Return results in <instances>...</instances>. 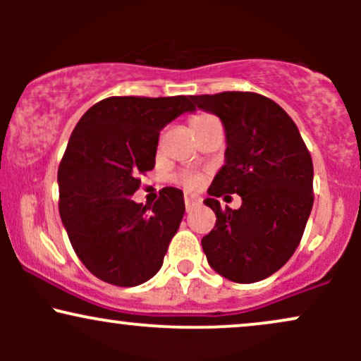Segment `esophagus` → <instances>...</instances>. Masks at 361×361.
Listing matches in <instances>:
<instances>
[{
    "mask_svg": "<svg viewBox=\"0 0 361 361\" xmlns=\"http://www.w3.org/2000/svg\"><path fill=\"white\" fill-rule=\"evenodd\" d=\"M197 197H192V195H185V207H186V210H190L192 209V207L197 204Z\"/></svg>",
    "mask_w": 361,
    "mask_h": 361,
    "instance_id": "obj_1",
    "label": "esophagus"
}]
</instances>
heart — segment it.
<instances>
[{"label": "heart", "instance_id": "b5f03b06", "mask_svg": "<svg viewBox=\"0 0 361 361\" xmlns=\"http://www.w3.org/2000/svg\"><path fill=\"white\" fill-rule=\"evenodd\" d=\"M212 118H215V117H212V115H209V114H197L190 118V127L195 128V127L202 126V123L209 122V120H212ZM175 181L178 185L185 186V188H188V190H197L198 186L204 183V175H202V173H197V171H183V173H180V175L175 176Z\"/></svg>", "mask_w": 361, "mask_h": 361}]
</instances>
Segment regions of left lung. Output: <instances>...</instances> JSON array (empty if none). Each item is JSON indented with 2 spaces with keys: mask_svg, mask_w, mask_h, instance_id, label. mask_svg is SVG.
<instances>
[{
  "mask_svg": "<svg viewBox=\"0 0 361 361\" xmlns=\"http://www.w3.org/2000/svg\"><path fill=\"white\" fill-rule=\"evenodd\" d=\"M226 128V164L204 204L215 212L202 239L210 267L235 283H255L279 271L299 246L312 210V157L295 122L279 103L251 91L192 97ZM238 192V211L216 198Z\"/></svg>",
  "mask_w": 361,
  "mask_h": 361,
  "instance_id": "1",
  "label": "left lung"
}]
</instances>
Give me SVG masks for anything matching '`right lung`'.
<instances>
[{"mask_svg": "<svg viewBox=\"0 0 361 361\" xmlns=\"http://www.w3.org/2000/svg\"><path fill=\"white\" fill-rule=\"evenodd\" d=\"M192 97H110L74 127L62 156L59 214L78 258L117 287L144 283L163 267L185 214L183 192L166 186L154 205L135 204L139 175L156 164L159 132Z\"/></svg>", "mask_w": 361, "mask_h": 361, "instance_id": "1", "label": "right lung"}]
</instances>
